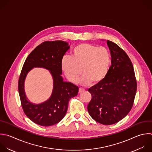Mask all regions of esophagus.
Listing matches in <instances>:
<instances>
[{"mask_svg":"<svg viewBox=\"0 0 152 152\" xmlns=\"http://www.w3.org/2000/svg\"><path fill=\"white\" fill-rule=\"evenodd\" d=\"M84 88H79V93H83V91H84Z\"/></svg>","mask_w":152,"mask_h":152,"instance_id":"1","label":"esophagus"}]
</instances>
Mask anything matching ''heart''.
<instances>
[{"label": "heart", "instance_id": "obj_1", "mask_svg": "<svg viewBox=\"0 0 152 152\" xmlns=\"http://www.w3.org/2000/svg\"><path fill=\"white\" fill-rule=\"evenodd\" d=\"M110 63V55L104 47L91 44H81L71 52L70 58L64 56L61 62L63 72L69 81H78L83 75L81 83L83 85L97 84L106 77Z\"/></svg>", "mask_w": 152, "mask_h": 152}]
</instances>
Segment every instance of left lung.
Returning a JSON list of instances; mask_svg holds the SVG:
<instances>
[{"mask_svg": "<svg viewBox=\"0 0 152 152\" xmlns=\"http://www.w3.org/2000/svg\"><path fill=\"white\" fill-rule=\"evenodd\" d=\"M111 66L104 78L88 88L91 99L87 106L91 117L103 125L115 124L131 110L137 91L132 64L116 44L107 40Z\"/></svg>", "mask_w": 152, "mask_h": 152, "instance_id": "obj_1", "label": "left lung"}]
</instances>
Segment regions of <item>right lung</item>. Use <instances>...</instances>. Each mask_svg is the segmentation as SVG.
<instances>
[{
    "label": "right lung",
    "mask_w": 152,
    "mask_h": 152,
    "mask_svg": "<svg viewBox=\"0 0 152 152\" xmlns=\"http://www.w3.org/2000/svg\"><path fill=\"white\" fill-rule=\"evenodd\" d=\"M64 41L45 42L38 46L26 59L18 81V91L23 110L33 122L44 126L53 125L65 116L70 99L78 94V87L64 81L61 62L69 50ZM34 67L50 71L53 79V90L50 97L41 104H34L26 97L25 81L28 72Z\"/></svg>",
    "instance_id": "right-lung-1"
}]
</instances>
